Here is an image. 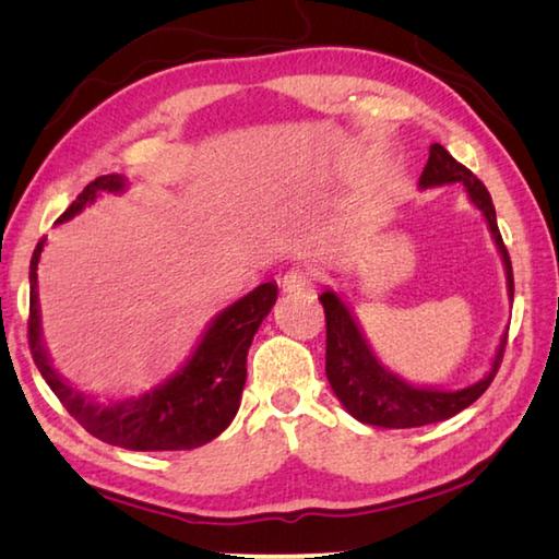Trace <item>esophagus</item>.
<instances>
[{
    "label": "esophagus",
    "instance_id": "1",
    "mask_svg": "<svg viewBox=\"0 0 559 559\" xmlns=\"http://www.w3.org/2000/svg\"><path fill=\"white\" fill-rule=\"evenodd\" d=\"M282 289H285L287 295H305V292L314 289V277H311V272L305 267H292L285 277H282Z\"/></svg>",
    "mask_w": 559,
    "mask_h": 559
}]
</instances>
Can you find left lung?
<instances>
[{
  "label": "left lung",
  "mask_w": 559,
  "mask_h": 559,
  "mask_svg": "<svg viewBox=\"0 0 559 559\" xmlns=\"http://www.w3.org/2000/svg\"><path fill=\"white\" fill-rule=\"evenodd\" d=\"M449 183H462L468 201H472L486 218L488 230H491V238L503 260L508 299L513 301V267L501 233H498L491 193H488L486 186L478 181L464 164H459L442 144H432L429 146V159L425 171L419 176V189H435V186ZM319 301L324 305L326 314V378L331 383V390H334L336 397L341 400V405L346 407V413L354 415L358 423L364 425L407 429L435 425L442 423V419L454 417L486 393V388L491 385V380L498 373V366H501L503 360L508 329L501 336V344L496 348L491 368H488V373L481 380H476L474 385L459 390L413 385L407 383L405 378L393 373L388 366L380 364V358L373 354L364 331H360L354 311L348 309L346 301L341 299L334 289L321 292Z\"/></svg>",
  "instance_id": "8db88e82"
}]
</instances>
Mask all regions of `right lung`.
<instances>
[{
    "label": "right lung",
    "instance_id": "1",
    "mask_svg": "<svg viewBox=\"0 0 559 559\" xmlns=\"http://www.w3.org/2000/svg\"><path fill=\"white\" fill-rule=\"evenodd\" d=\"M127 179L122 174L97 176L83 193L68 205L56 223L75 218L100 193H122ZM46 238L38 240L32 267H28V346L34 364L48 388L61 400L85 432L112 447L132 452H183L209 444L233 423L240 407V395L248 378V348L258 334L262 319L277 301V285L264 282L242 299L233 301L215 314L189 360L150 393L127 400H100L73 388L53 368L41 336V309H38V260Z\"/></svg>",
    "mask_w": 559,
    "mask_h": 559
}]
</instances>
